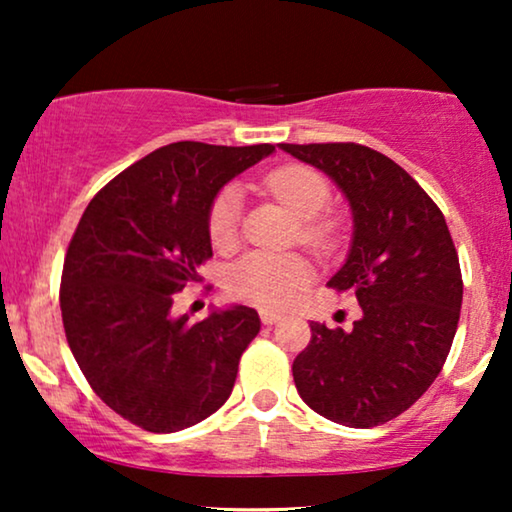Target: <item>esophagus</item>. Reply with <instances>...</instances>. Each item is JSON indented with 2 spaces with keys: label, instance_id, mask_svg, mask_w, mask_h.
I'll return each instance as SVG.
<instances>
[{
  "label": "esophagus",
  "instance_id": "obj_1",
  "mask_svg": "<svg viewBox=\"0 0 512 512\" xmlns=\"http://www.w3.org/2000/svg\"><path fill=\"white\" fill-rule=\"evenodd\" d=\"M279 319H282V317H279L277 312H268V310H263V312H261V321H263L265 326H272V324H277Z\"/></svg>",
  "mask_w": 512,
  "mask_h": 512
}]
</instances>
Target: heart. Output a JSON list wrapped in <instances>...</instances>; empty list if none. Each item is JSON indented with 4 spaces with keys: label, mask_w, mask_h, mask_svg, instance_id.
<instances>
[{
    "label": "heart",
    "mask_w": 512,
    "mask_h": 512,
    "mask_svg": "<svg viewBox=\"0 0 512 512\" xmlns=\"http://www.w3.org/2000/svg\"><path fill=\"white\" fill-rule=\"evenodd\" d=\"M272 198L298 216V240L314 251H326L338 233V223L317 216L328 205L331 188L326 179L305 165H282L263 179ZM242 216V193L226 186L209 207V237L214 247L230 249L237 242ZM312 282V270L298 254H270L251 251L242 256L226 275V289L242 303L261 307H282Z\"/></svg>",
    "instance_id": "heart-1"
}]
</instances>
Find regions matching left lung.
I'll return each instance as SVG.
<instances>
[{
    "mask_svg": "<svg viewBox=\"0 0 512 512\" xmlns=\"http://www.w3.org/2000/svg\"><path fill=\"white\" fill-rule=\"evenodd\" d=\"M279 149L347 198L352 244L328 286L361 305L349 331L312 321L293 382L321 417L370 429L408 410L450 354L464 296L457 249L436 202L391 158L352 142Z\"/></svg>",
    "mask_w": 512,
    "mask_h": 512,
    "instance_id": "left-lung-1",
    "label": "left lung"
}]
</instances>
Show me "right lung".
Wrapping results in <instances>:
<instances>
[{
  "mask_svg": "<svg viewBox=\"0 0 512 512\" xmlns=\"http://www.w3.org/2000/svg\"><path fill=\"white\" fill-rule=\"evenodd\" d=\"M270 153L272 144L160 146L111 179L76 226L60 286L69 349L95 394L146 431L174 433L214 415L261 331L251 307L191 324L172 305L212 256L214 198Z\"/></svg>",
  "mask_w": 512,
  "mask_h": 512,
  "instance_id": "1",
  "label": "right lung"
}]
</instances>
